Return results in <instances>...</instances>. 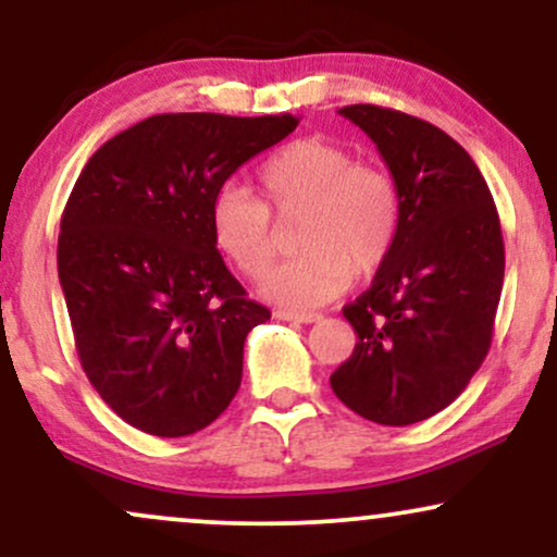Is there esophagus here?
<instances>
[{
  "label": "esophagus",
  "mask_w": 557,
  "mask_h": 557,
  "mask_svg": "<svg viewBox=\"0 0 557 557\" xmlns=\"http://www.w3.org/2000/svg\"><path fill=\"white\" fill-rule=\"evenodd\" d=\"M274 319H283V322H298V324H314L322 319V314H314V311H274Z\"/></svg>",
  "instance_id": "34e87169"
}]
</instances>
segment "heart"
Segmentation results:
<instances>
[{"label": "heart", "mask_w": 557, "mask_h": 557, "mask_svg": "<svg viewBox=\"0 0 557 557\" xmlns=\"http://www.w3.org/2000/svg\"><path fill=\"white\" fill-rule=\"evenodd\" d=\"M261 196L225 185L209 207V230L222 253L246 277H261L274 259V220L300 216L298 259L274 267L261 293L277 304H327L354 280L385 264L400 230L403 198L393 172L356 162L354 151L327 138L280 146L257 172Z\"/></svg>", "instance_id": "b5f03b06"}]
</instances>
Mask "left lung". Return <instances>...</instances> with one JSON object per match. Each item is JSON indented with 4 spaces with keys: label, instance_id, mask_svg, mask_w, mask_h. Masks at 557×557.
Instances as JSON below:
<instances>
[{
    "label": "left lung",
    "instance_id": "left-lung-1",
    "mask_svg": "<svg viewBox=\"0 0 557 557\" xmlns=\"http://www.w3.org/2000/svg\"><path fill=\"white\" fill-rule=\"evenodd\" d=\"M341 114L376 144L403 216L372 287L343 309L359 341L330 385L359 417L408 426L450 406L487 356L505 272L500 216L474 159L440 127L374 104Z\"/></svg>",
    "mask_w": 557,
    "mask_h": 557
}]
</instances>
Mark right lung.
I'll return each instance as SVG.
<instances>
[{
	"mask_svg": "<svg viewBox=\"0 0 557 557\" xmlns=\"http://www.w3.org/2000/svg\"><path fill=\"white\" fill-rule=\"evenodd\" d=\"M293 114H154L107 140L67 198L57 272L83 372L136 430L185 437L240 387L248 300L209 230L216 190L296 131Z\"/></svg>",
	"mask_w": 557,
	"mask_h": 557,
	"instance_id": "right-lung-1",
	"label": "right lung"
}]
</instances>
